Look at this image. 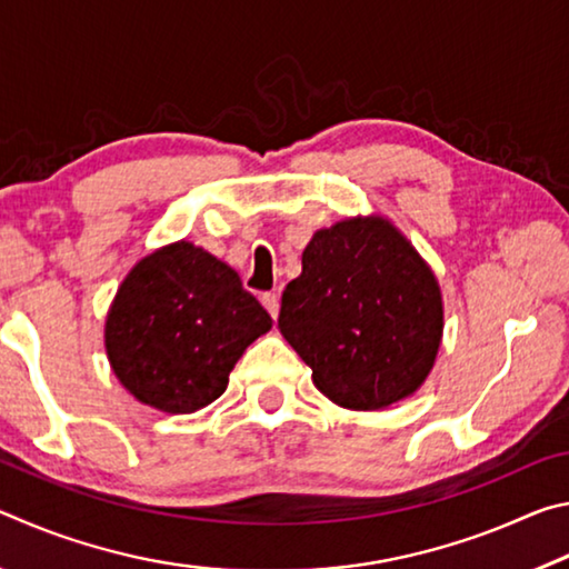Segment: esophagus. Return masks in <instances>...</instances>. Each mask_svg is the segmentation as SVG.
<instances>
[{
    "mask_svg": "<svg viewBox=\"0 0 569 569\" xmlns=\"http://www.w3.org/2000/svg\"><path fill=\"white\" fill-rule=\"evenodd\" d=\"M261 303L266 306V311L271 313V319H278V308H281V301H278L276 293H263Z\"/></svg>",
    "mask_w": 569,
    "mask_h": 569,
    "instance_id": "34e87169",
    "label": "esophagus"
}]
</instances>
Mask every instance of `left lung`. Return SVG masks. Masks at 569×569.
I'll return each mask as SVG.
<instances>
[{
  "mask_svg": "<svg viewBox=\"0 0 569 569\" xmlns=\"http://www.w3.org/2000/svg\"><path fill=\"white\" fill-rule=\"evenodd\" d=\"M286 286L278 329L323 397L377 411L411 397L435 366L445 306L437 276L387 218L316 230Z\"/></svg>",
  "mask_w": 569,
  "mask_h": 569,
  "instance_id": "left-lung-1",
  "label": "left lung"
}]
</instances>
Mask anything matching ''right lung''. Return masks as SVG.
Listing matches in <instances>:
<instances>
[{"label": "right lung", "mask_w": 569, "mask_h": 569, "mask_svg": "<svg viewBox=\"0 0 569 569\" xmlns=\"http://www.w3.org/2000/svg\"><path fill=\"white\" fill-rule=\"evenodd\" d=\"M271 326L233 268L178 240L124 276L104 321V349L134 399L192 413L226 391L236 361Z\"/></svg>", "instance_id": "1"}]
</instances>
